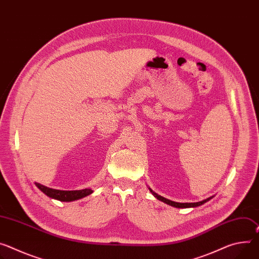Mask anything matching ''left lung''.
<instances>
[{"label": "left lung", "instance_id": "obj_1", "mask_svg": "<svg viewBox=\"0 0 259 259\" xmlns=\"http://www.w3.org/2000/svg\"><path fill=\"white\" fill-rule=\"evenodd\" d=\"M150 191L152 192V194H153L157 199H159V200H161V201H163V202H165V203H167V204H169V205L176 206V207H195V206H199V205L203 204L204 202L208 201V200L211 198V197H209V198H206V199H204V200H202V201H198V202H185V203H181V202H175V201H171V200H169V199L164 198V197L158 195L157 193H155V192H154L153 190H151V189H150Z\"/></svg>", "mask_w": 259, "mask_h": 259}]
</instances>
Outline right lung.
<instances>
[{"label": "right lung", "instance_id": "obj_1", "mask_svg": "<svg viewBox=\"0 0 259 259\" xmlns=\"http://www.w3.org/2000/svg\"><path fill=\"white\" fill-rule=\"evenodd\" d=\"M39 189L48 196L61 200V201H73L82 197H85L93 193L92 189H82V190H73V191H64V190H56L52 188H48L38 183H35Z\"/></svg>", "mask_w": 259, "mask_h": 259}]
</instances>
